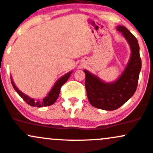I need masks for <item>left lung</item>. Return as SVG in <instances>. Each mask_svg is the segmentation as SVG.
<instances>
[{
  "label": "left lung",
  "instance_id": "1",
  "mask_svg": "<svg viewBox=\"0 0 153 153\" xmlns=\"http://www.w3.org/2000/svg\"><path fill=\"white\" fill-rule=\"evenodd\" d=\"M117 30L122 33L131 51L129 61L120 76L113 82H105L88 70H83L86 74L85 86L90 104L105 111L116 110L132 97L137 88L141 69L138 40L125 26L118 25Z\"/></svg>",
  "mask_w": 153,
  "mask_h": 153
}]
</instances>
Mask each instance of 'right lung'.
Here are the masks:
<instances>
[{"label":"right lung","instance_id":"right-lung-1","mask_svg":"<svg viewBox=\"0 0 153 153\" xmlns=\"http://www.w3.org/2000/svg\"><path fill=\"white\" fill-rule=\"evenodd\" d=\"M72 71L67 72V74L63 75L62 77H61L56 82L54 86H53L52 89H51V91H49V93L48 94V95L45 97L43 98L42 100H34V99L30 97L29 96L26 95L25 94H24L23 92H22L20 90H19L18 88L16 86V85L14 84L13 79L11 76V81H12V86L14 87V90L17 92V94L21 97L22 99L25 100V102H26L28 105L33 106V107H45V106H49L53 105L54 102H56V100L58 99L59 95V93H60V89L61 87L63 86V84L67 82V80L69 79V78L70 77L72 74Z\"/></svg>","mask_w":153,"mask_h":153}]
</instances>
